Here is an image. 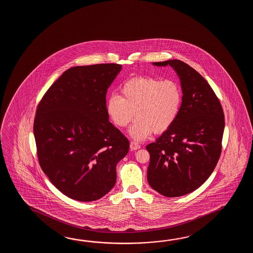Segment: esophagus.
<instances>
[{
	"label": "esophagus",
	"mask_w": 253,
	"mask_h": 253,
	"mask_svg": "<svg viewBox=\"0 0 253 253\" xmlns=\"http://www.w3.org/2000/svg\"><path fill=\"white\" fill-rule=\"evenodd\" d=\"M140 146L139 144H137L136 142H134V141H131L130 142V149L131 150H137V149H139Z\"/></svg>",
	"instance_id": "esophagus-1"
}]
</instances>
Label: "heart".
Returning <instances> with one entry per match:
<instances>
[{"instance_id": "obj_1", "label": "heart", "mask_w": 253, "mask_h": 253, "mask_svg": "<svg viewBox=\"0 0 253 253\" xmlns=\"http://www.w3.org/2000/svg\"><path fill=\"white\" fill-rule=\"evenodd\" d=\"M121 96L111 95L107 100V112L119 127L127 126L135 112L137 118L129 134L137 141L153 132L163 133L170 128L180 112L183 91L177 81L136 77L120 87Z\"/></svg>"}]
</instances>
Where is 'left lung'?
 <instances>
[{
  "label": "left lung",
  "instance_id": "left-lung-1",
  "mask_svg": "<svg viewBox=\"0 0 253 253\" xmlns=\"http://www.w3.org/2000/svg\"><path fill=\"white\" fill-rule=\"evenodd\" d=\"M153 65L175 70L183 101L171 127L146 145L147 181L162 195L179 197L199 188L213 172L221 152L224 114L209 83L188 64L170 59Z\"/></svg>",
  "mask_w": 253,
  "mask_h": 253
}]
</instances>
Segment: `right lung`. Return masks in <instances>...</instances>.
<instances>
[{"label": "right lung", "instance_id": "right-lung-1", "mask_svg": "<svg viewBox=\"0 0 253 253\" xmlns=\"http://www.w3.org/2000/svg\"><path fill=\"white\" fill-rule=\"evenodd\" d=\"M122 66H77L66 70L38 105L33 124L39 163L56 188L92 202L113 188L117 165L129 141L108 121L106 96Z\"/></svg>", "mask_w": 253, "mask_h": 253}]
</instances>
